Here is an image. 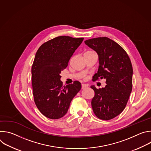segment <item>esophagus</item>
Returning <instances> with one entry per match:
<instances>
[{
  "mask_svg": "<svg viewBox=\"0 0 151 151\" xmlns=\"http://www.w3.org/2000/svg\"><path fill=\"white\" fill-rule=\"evenodd\" d=\"M88 85L85 84V83H82V89H83V88L88 87Z\"/></svg>",
  "mask_w": 151,
  "mask_h": 151,
  "instance_id": "esophagus-1",
  "label": "esophagus"
}]
</instances>
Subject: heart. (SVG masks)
Returning a JSON list of instances; mask_svg holds the SVG:
<instances>
[{"label":"heart","mask_w":151,"mask_h":151,"mask_svg":"<svg viewBox=\"0 0 151 151\" xmlns=\"http://www.w3.org/2000/svg\"><path fill=\"white\" fill-rule=\"evenodd\" d=\"M87 52H93L92 51H87Z\"/></svg>","instance_id":"1"}]
</instances>
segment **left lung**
Returning <instances> with one entry per match:
<instances>
[{
    "mask_svg": "<svg viewBox=\"0 0 151 151\" xmlns=\"http://www.w3.org/2000/svg\"><path fill=\"white\" fill-rule=\"evenodd\" d=\"M85 44L98 54L99 66L93 81L105 79L106 87L94 91L91 106L95 115L100 119L110 120L125 109L132 91L133 67L126 51L107 37L86 40Z\"/></svg>",
    "mask_w": 151,
    "mask_h": 151,
    "instance_id": "left-lung-1",
    "label": "left lung"
}]
</instances>
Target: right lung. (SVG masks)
<instances>
[{"label": "right lung", "instance_id": "obj_1", "mask_svg": "<svg viewBox=\"0 0 151 151\" xmlns=\"http://www.w3.org/2000/svg\"><path fill=\"white\" fill-rule=\"evenodd\" d=\"M83 40V37L58 36L44 43L36 53L32 67L34 101L41 114L50 119L65 115L81 88L77 81L63 86L60 74Z\"/></svg>", "mask_w": 151, "mask_h": 151}]
</instances>
